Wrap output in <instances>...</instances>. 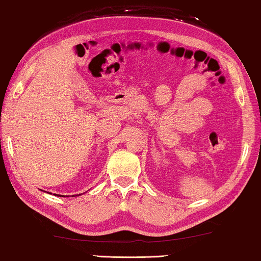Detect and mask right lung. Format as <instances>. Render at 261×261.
Masks as SVG:
<instances>
[{
    "label": "right lung",
    "mask_w": 261,
    "mask_h": 261,
    "mask_svg": "<svg viewBox=\"0 0 261 261\" xmlns=\"http://www.w3.org/2000/svg\"><path fill=\"white\" fill-rule=\"evenodd\" d=\"M77 196H78V194H77Z\"/></svg>",
    "instance_id": "obj_1"
}]
</instances>
